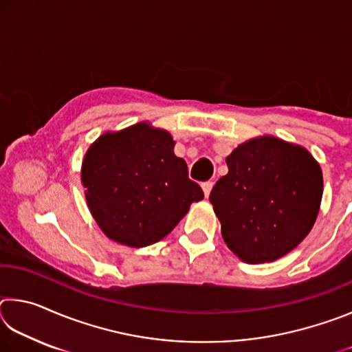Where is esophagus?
<instances>
[{
    "label": "esophagus",
    "mask_w": 352,
    "mask_h": 352,
    "mask_svg": "<svg viewBox=\"0 0 352 352\" xmlns=\"http://www.w3.org/2000/svg\"><path fill=\"white\" fill-rule=\"evenodd\" d=\"M201 189H204L205 197H210L211 189H212V182H205V183H201Z\"/></svg>",
    "instance_id": "1"
}]
</instances>
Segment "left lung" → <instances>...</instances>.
<instances>
[{"mask_svg":"<svg viewBox=\"0 0 352 352\" xmlns=\"http://www.w3.org/2000/svg\"><path fill=\"white\" fill-rule=\"evenodd\" d=\"M228 174L210 194L222 237L248 264L292 252L317 220L323 174L307 148L259 136L226 157Z\"/></svg>","mask_w":352,"mask_h":352,"instance_id":"8db88e82","label":"left lung"}]
</instances>
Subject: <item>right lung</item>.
I'll list each match as a JSON object with an SVG mask.
<instances>
[{"label":"right lung","instance_id":"1","mask_svg":"<svg viewBox=\"0 0 352 352\" xmlns=\"http://www.w3.org/2000/svg\"><path fill=\"white\" fill-rule=\"evenodd\" d=\"M174 146L169 132L140 122L104 133L87 151L80 170L87 205L111 241L135 248L162 241L204 199Z\"/></svg>","mask_w":352,"mask_h":352}]
</instances>
